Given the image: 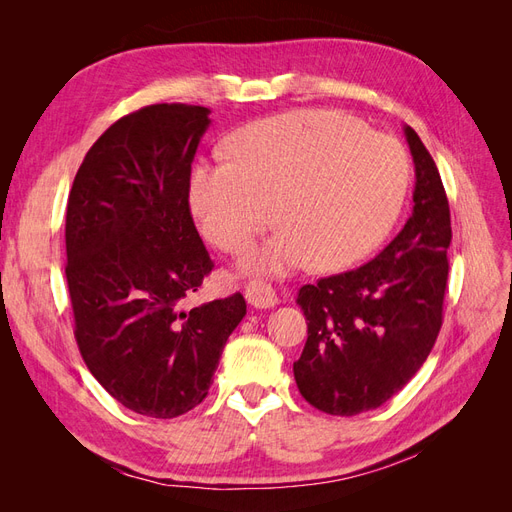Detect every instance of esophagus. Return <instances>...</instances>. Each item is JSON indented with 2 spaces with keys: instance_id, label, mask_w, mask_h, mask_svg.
I'll use <instances>...</instances> for the list:
<instances>
[{
  "instance_id": "obj_1",
  "label": "esophagus",
  "mask_w": 512,
  "mask_h": 512,
  "mask_svg": "<svg viewBox=\"0 0 512 512\" xmlns=\"http://www.w3.org/2000/svg\"><path fill=\"white\" fill-rule=\"evenodd\" d=\"M245 299L256 309H269L277 303V294L269 284L260 282V280H252L245 286Z\"/></svg>"
}]
</instances>
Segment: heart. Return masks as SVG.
Wrapping results in <instances>:
<instances>
[{
    "label": "heart",
    "mask_w": 512,
    "mask_h": 512,
    "mask_svg": "<svg viewBox=\"0 0 512 512\" xmlns=\"http://www.w3.org/2000/svg\"><path fill=\"white\" fill-rule=\"evenodd\" d=\"M230 160L200 162L190 207L207 241L237 254L273 214L284 228L245 254L254 273L286 275L316 258L346 269L389 235L410 185V158L397 138L322 108L267 117L230 138Z\"/></svg>",
    "instance_id": "heart-1"
}]
</instances>
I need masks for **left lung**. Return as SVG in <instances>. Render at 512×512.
<instances>
[{
	"mask_svg": "<svg viewBox=\"0 0 512 512\" xmlns=\"http://www.w3.org/2000/svg\"><path fill=\"white\" fill-rule=\"evenodd\" d=\"M414 160V207L406 226L367 265L299 290L307 342L294 380L320 412L354 416L410 382L442 327L451 211L431 153L406 126Z\"/></svg>",
	"mask_w": 512,
	"mask_h": 512,
	"instance_id": "left-lung-1",
	"label": "left lung"
}]
</instances>
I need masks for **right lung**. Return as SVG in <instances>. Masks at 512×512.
Segmentation results:
<instances>
[{"label":"right lung","mask_w":512,"mask_h":512,"mask_svg":"<svg viewBox=\"0 0 512 512\" xmlns=\"http://www.w3.org/2000/svg\"><path fill=\"white\" fill-rule=\"evenodd\" d=\"M209 108L151 104L91 145L66 211L74 337L121 406L175 418L209 393L245 316L241 292L183 309L213 269L190 213V173Z\"/></svg>","instance_id":"1"}]
</instances>
